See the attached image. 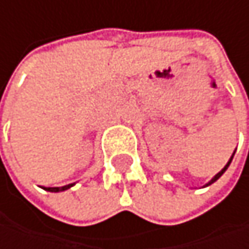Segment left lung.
Masks as SVG:
<instances>
[{
	"mask_svg": "<svg viewBox=\"0 0 249 249\" xmlns=\"http://www.w3.org/2000/svg\"><path fill=\"white\" fill-rule=\"evenodd\" d=\"M233 154H235V152H233ZM232 158H233V155L231 157V160L228 161V164L225 165V168H223V170H222L220 173H217V174H216V176H214V177H213V178H212V180H210V181H209V183H207L206 186H210L212 183H214V181H216V180H217V178H219V177H220V176H222V174H223V173H225V171L228 170V167H229V164H231V161H232Z\"/></svg>",
	"mask_w": 249,
	"mask_h": 249,
	"instance_id": "1",
	"label": "left lung"
}]
</instances>
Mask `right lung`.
<instances>
[{
	"label": "right lung",
	"instance_id": "right-lung-1",
	"mask_svg": "<svg viewBox=\"0 0 249 249\" xmlns=\"http://www.w3.org/2000/svg\"><path fill=\"white\" fill-rule=\"evenodd\" d=\"M73 184H68V186H63V187H45V190H48V191H53V193H58V191H63V190H68L69 187H72Z\"/></svg>",
	"mask_w": 249,
	"mask_h": 249
}]
</instances>
